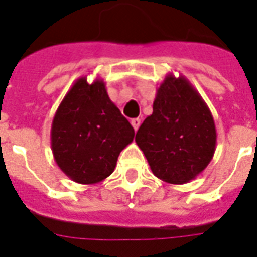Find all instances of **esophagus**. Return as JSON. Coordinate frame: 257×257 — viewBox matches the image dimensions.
<instances>
[{
    "instance_id": "obj_1",
    "label": "esophagus",
    "mask_w": 257,
    "mask_h": 257,
    "mask_svg": "<svg viewBox=\"0 0 257 257\" xmlns=\"http://www.w3.org/2000/svg\"><path fill=\"white\" fill-rule=\"evenodd\" d=\"M131 124H132L133 129H135V131H137V129H139V126H140V124H141V120L139 118V117H137V118H132V120H131Z\"/></svg>"
}]
</instances>
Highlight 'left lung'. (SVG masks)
Here are the masks:
<instances>
[{
  "mask_svg": "<svg viewBox=\"0 0 257 257\" xmlns=\"http://www.w3.org/2000/svg\"><path fill=\"white\" fill-rule=\"evenodd\" d=\"M216 139L215 120L203 97L184 76L169 73L135 140L153 175L165 183L185 184L211 163Z\"/></svg>",
  "mask_w": 257,
  "mask_h": 257,
  "instance_id": "1",
  "label": "left lung"
}]
</instances>
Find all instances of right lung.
Returning <instances> with one entry per match:
<instances>
[{
	"instance_id": "right-lung-1",
	"label": "right lung",
	"mask_w": 257,
	"mask_h": 257,
	"mask_svg": "<svg viewBox=\"0 0 257 257\" xmlns=\"http://www.w3.org/2000/svg\"><path fill=\"white\" fill-rule=\"evenodd\" d=\"M135 129L109 98L105 82L80 77L56 110L50 131L54 161L70 180L97 184L110 176Z\"/></svg>"
}]
</instances>
